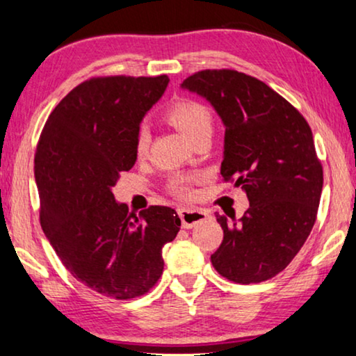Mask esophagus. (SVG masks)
<instances>
[{
	"mask_svg": "<svg viewBox=\"0 0 356 356\" xmlns=\"http://www.w3.org/2000/svg\"><path fill=\"white\" fill-rule=\"evenodd\" d=\"M209 217L206 211H199V209H179V218H181L183 228H193L199 222H204Z\"/></svg>",
	"mask_w": 356,
	"mask_h": 356,
	"instance_id": "esophagus-1",
	"label": "esophagus"
}]
</instances>
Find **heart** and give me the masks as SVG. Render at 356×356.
<instances>
[{
	"label": "heart",
	"mask_w": 356,
	"mask_h": 356,
	"mask_svg": "<svg viewBox=\"0 0 356 356\" xmlns=\"http://www.w3.org/2000/svg\"><path fill=\"white\" fill-rule=\"evenodd\" d=\"M165 118L175 128L181 131L184 138L193 143L201 134L212 133V113L206 105L193 99H177L165 110ZM150 136L147 128H139L134 139V154L138 159H144L149 152ZM193 178L177 175L170 179V193L179 199L193 196Z\"/></svg>",
	"instance_id": "1"
}]
</instances>
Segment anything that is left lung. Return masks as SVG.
<instances>
[{
  "label": "left lung",
  "mask_w": 356,
  "mask_h": 356,
  "mask_svg": "<svg viewBox=\"0 0 356 356\" xmlns=\"http://www.w3.org/2000/svg\"><path fill=\"white\" fill-rule=\"evenodd\" d=\"M183 89L211 104L225 124L220 173L245 189L240 220L217 216L223 241L212 266L236 284L269 280L309 236L323 191V165L303 115L264 82L233 70H206Z\"/></svg>",
  "instance_id": "left-lung-1"
}]
</instances>
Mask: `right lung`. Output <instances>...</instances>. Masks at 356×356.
I'll return each mask as SVG.
<instances>
[{"label":"right lung","mask_w":356,"mask_h":356,"mask_svg":"<svg viewBox=\"0 0 356 356\" xmlns=\"http://www.w3.org/2000/svg\"><path fill=\"white\" fill-rule=\"evenodd\" d=\"M168 81L92 77L55 106L37 144L43 232L72 277L108 298L147 293L163 272L162 248L181 225L172 207L150 206L136 217L111 193L134 167L139 124Z\"/></svg>","instance_id":"1"}]
</instances>
